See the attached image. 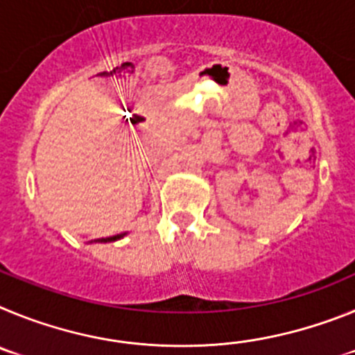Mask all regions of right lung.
Masks as SVG:
<instances>
[{
    "label": "right lung",
    "mask_w": 355,
    "mask_h": 355,
    "mask_svg": "<svg viewBox=\"0 0 355 355\" xmlns=\"http://www.w3.org/2000/svg\"><path fill=\"white\" fill-rule=\"evenodd\" d=\"M124 234H126V233L115 234V236H108V238H99V240H96V241H101V243H103V241H105V243H106V241H115V240H119V238L124 236Z\"/></svg>",
    "instance_id": "obj_1"
}]
</instances>
